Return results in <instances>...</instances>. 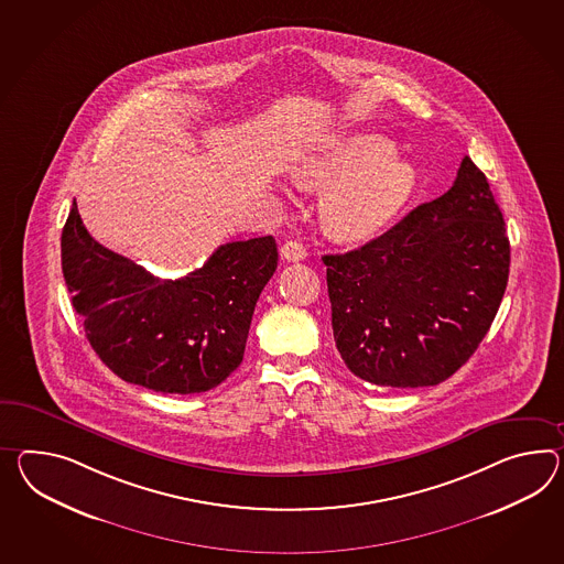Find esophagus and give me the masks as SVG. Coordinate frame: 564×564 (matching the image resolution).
I'll list each match as a JSON object with an SVG mask.
<instances>
[{
  "mask_svg": "<svg viewBox=\"0 0 564 564\" xmlns=\"http://www.w3.org/2000/svg\"><path fill=\"white\" fill-rule=\"evenodd\" d=\"M279 252H281V259H285L289 262H300L307 257V250L297 240H289V242L281 247Z\"/></svg>",
  "mask_w": 564,
  "mask_h": 564,
  "instance_id": "1",
  "label": "esophagus"
}]
</instances>
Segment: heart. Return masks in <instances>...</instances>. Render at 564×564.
I'll use <instances>...</instances> for the list:
<instances>
[{"mask_svg":"<svg viewBox=\"0 0 564 564\" xmlns=\"http://www.w3.org/2000/svg\"><path fill=\"white\" fill-rule=\"evenodd\" d=\"M291 177L307 189H324L319 216L340 240L371 238L395 218L415 187V169L377 132L326 137L303 152Z\"/></svg>","mask_w":564,"mask_h":564,"instance_id":"obj_1","label":"heart"}]
</instances>
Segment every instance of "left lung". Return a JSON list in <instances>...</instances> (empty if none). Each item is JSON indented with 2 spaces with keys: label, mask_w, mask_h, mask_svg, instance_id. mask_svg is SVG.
<instances>
[{
  "label": "left lung",
  "mask_w": 564,
  "mask_h": 564,
  "mask_svg": "<svg viewBox=\"0 0 564 564\" xmlns=\"http://www.w3.org/2000/svg\"><path fill=\"white\" fill-rule=\"evenodd\" d=\"M334 343L381 387H427L458 371L508 288L509 238L487 177L468 156L453 187L365 247L322 257Z\"/></svg>",
  "instance_id": "1"
}]
</instances>
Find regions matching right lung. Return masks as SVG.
Masks as SVG:
<instances>
[{"label":"right lung","instance_id":"1","mask_svg":"<svg viewBox=\"0 0 564 564\" xmlns=\"http://www.w3.org/2000/svg\"><path fill=\"white\" fill-rule=\"evenodd\" d=\"M276 259L273 236L238 240L163 281L94 240L75 202L61 236L70 302L97 357L126 383L181 395L209 391L238 369Z\"/></svg>","mask_w":564,"mask_h":564}]
</instances>
